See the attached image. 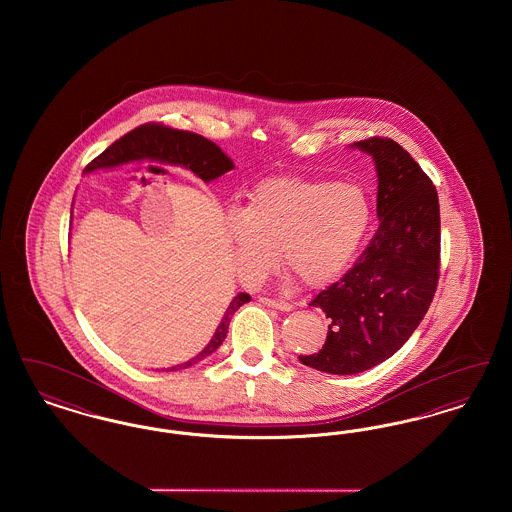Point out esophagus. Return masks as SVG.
Returning <instances> with one entry per match:
<instances>
[{
  "instance_id": "34e87169",
  "label": "esophagus",
  "mask_w": 512,
  "mask_h": 512,
  "mask_svg": "<svg viewBox=\"0 0 512 512\" xmlns=\"http://www.w3.org/2000/svg\"><path fill=\"white\" fill-rule=\"evenodd\" d=\"M259 301H261L263 305H267V307L278 309V311H292L293 309L292 303H288V301H282V299H274V297H261Z\"/></svg>"
}]
</instances>
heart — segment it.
<instances>
[{
	"label": "heart",
	"instance_id": "1",
	"mask_svg": "<svg viewBox=\"0 0 512 512\" xmlns=\"http://www.w3.org/2000/svg\"><path fill=\"white\" fill-rule=\"evenodd\" d=\"M372 205L357 184L278 176L261 182L224 220L242 282L261 286L282 259L309 288L341 278L359 255Z\"/></svg>",
	"mask_w": 512,
	"mask_h": 512
}]
</instances>
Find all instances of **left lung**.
<instances>
[{"label":"left lung","instance_id":"obj_1","mask_svg":"<svg viewBox=\"0 0 512 512\" xmlns=\"http://www.w3.org/2000/svg\"><path fill=\"white\" fill-rule=\"evenodd\" d=\"M374 157L380 226L340 282L311 299L324 311L322 349L299 355L328 374H357L403 347L438 290L439 201L430 176L391 138L355 142Z\"/></svg>","mask_w":512,"mask_h":512}]
</instances>
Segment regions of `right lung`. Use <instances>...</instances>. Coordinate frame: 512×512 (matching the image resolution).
<instances>
[{
  "label": "right lung",
  "mask_w": 512,
  "mask_h": 512,
  "mask_svg": "<svg viewBox=\"0 0 512 512\" xmlns=\"http://www.w3.org/2000/svg\"><path fill=\"white\" fill-rule=\"evenodd\" d=\"M136 153L159 159L163 163L186 167L205 182L215 180V178H219L220 174L234 169L232 161L222 153V149L217 144L209 142L207 138H203L195 132H188V130L171 128L163 122H146V124L130 130L128 134H124L121 140H117L113 146L107 147L103 153H99L92 163H88L86 171H96L101 167L119 165L128 155H136ZM249 299H251V295H247V293L236 295L232 299L230 307L226 309L224 317L220 320L219 328L209 341V345L199 355H195L192 361L171 366L167 370L188 368V366L203 361L211 353H215L228 334V324L234 317V313Z\"/></svg>",
  "instance_id": "right-lung-1"
}]
</instances>
